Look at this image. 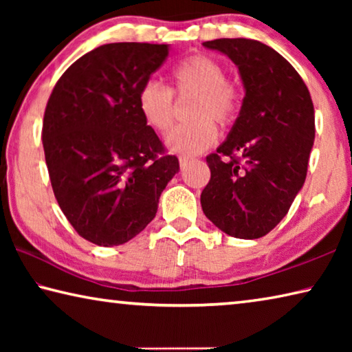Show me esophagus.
Masks as SVG:
<instances>
[{
	"instance_id": "esophagus-1",
	"label": "esophagus",
	"mask_w": 352,
	"mask_h": 352,
	"mask_svg": "<svg viewBox=\"0 0 352 352\" xmlns=\"http://www.w3.org/2000/svg\"><path fill=\"white\" fill-rule=\"evenodd\" d=\"M192 160H194V158H190V157H184V155H182V157L178 158V162H180V166H182V168H184V166L189 164L190 162H192Z\"/></svg>"
}]
</instances>
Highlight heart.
<instances>
[{
	"mask_svg": "<svg viewBox=\"0 0 352 352\" xmlns=\"http://www.w3.org/2000/svg\"><path fill=\"white\" fill-rule=\"evenodd\" d=\"M174 90L180 96L195 94L190 115L195 121L177 126L166 138L170 152L197 155L217 140L216 119L222 126L233 122L239 109V91L225 79V69L205 54L184 58L172 69ZM138 109L157 132H166L174 119V94L157 80H148L138 93Z\"/></svg>",
	"mask_w": 352,
	"mask_h": 352,
	"instance_id": "obj_1",
	"label": "heart"
}]
</instances>
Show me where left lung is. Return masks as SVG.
Masks as SVG:
<instances>
[{
  "mask_svg": "<svg viewBox=\"0 0 352 352\" xmlns=\"http://www.w3.org/2000/svg\"><path fill=\"white\" fill-rule=\"evenodd\" d=\"M204 46L236 65L245 98L226 140L206 157L211 180L201 190V210L228 236L258 239L281 222L305 184L314 104L300 74L273 47L252 38Z\"/></svg>",
  "mask_w": 352,
  "mask_h": 352,
  "instance_id": "obj_1",
  "label": "left lung"
}]
</instances>
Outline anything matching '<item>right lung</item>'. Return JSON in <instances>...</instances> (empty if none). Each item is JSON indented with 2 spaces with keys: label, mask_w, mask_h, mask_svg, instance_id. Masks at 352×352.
Segmentation results:
<instances>
[{
  "label": "right lung",
  "mask_w": 352,
  "mask_h": 352,
  "mask_svg": "<svg viewBox=\"0 0 352 352\" xmlns=\"http://www.w3.org/2000/svg\"><path fill=\"white\" fill-rule=\"evenodd\" d=\"M169 45L109 43L65 71L47 100L43 148L52 190L83 239L126 243L152 222L178 170L138 109Z\"/></svg>",
  "instance_id": "1"
}]
</instances>
